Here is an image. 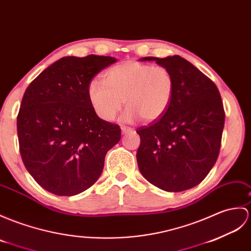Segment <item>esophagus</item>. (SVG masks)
Segmentation results:
<instances>
[{"mask_svg":"<svg viewBox=\"0 0 251 251\" xmlns=\"http://www.w3.org/2000/svg\"><path fill=\"white\" fill-rule=\"evenodd\" d=\"M121 130H122V133H123V135H126V133L130 132L132 129H131V128H129V127L123 126V127H121Z\"/></svg>","mask_w":251,"mask_h":251,"instance_id":"obj_1","label":"esophagus"}]
</instances>
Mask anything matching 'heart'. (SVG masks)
<instances>
[{
    "label": "heart",
    "instance_id": "b5f03b06",
    "mask_svg": "<svg viewBox=\"0 0 251 251\" xmlns=\"http://www.w3.org/2000/svg\"><path fill=\"white\" fill-rule=\"evenodd\" d=\"M174 81L169 69L148 63L128 61L103 74L102 80H92L87 96L95 113L112 122L124 106L123 119L128 123L142 118L145 122L160 119L170 106Z\"/></svg>",
    "mask_w": 251,
    "mask_h": 251
}]
</instances>
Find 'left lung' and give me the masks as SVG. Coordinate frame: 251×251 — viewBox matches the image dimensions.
<instances>
[{"mask_svg":"<svg viewBox=\"0 0 251 251\" xmlns=\"http://www.w3.org/2000/svg\"><path fill=\"white\" fill-rule=\"evenodd\" d=\"M170 71L174 92L166 113L137 130L139 170L150 183L177 192L199 185L218 158L225 111L217 86L179 55L147 56Z\"/></svg>","mask_w":251,"mask_h":251,"instance_id":"1","label":"left lung"}]
</instances>
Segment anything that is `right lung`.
<instances>
[{
	"mask_svg": "<svg viewBox=\"0 0 251 251\" xmlns=\"http://www.w3.org/2000/svg\"><path fill=\"white\" fill-rule=\"evenodd\" d=\"M115 57L64 56L35 78L17 118L23 164L44 189L75 196L100 176L104 156L121 139L119 125L98 118L87 96L91 79Z\"/></svg>",
	"mask_w": 251,
	"mask_h": 251,
	"instance_id": "add662e5",
	"label": "right lung"
}]
</instances>
